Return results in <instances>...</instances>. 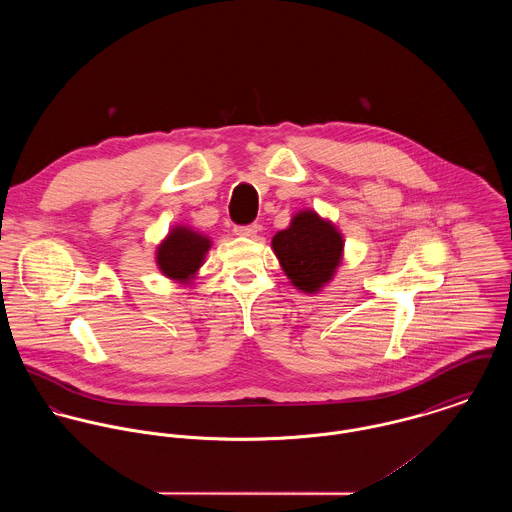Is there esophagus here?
I'll return each instance as SVG.
<instances>
[{
    "label": "esophagus",
    "instance_id": "34e87169",
    "mask_svg": "<svg viewBox=\"0 0 512 512\" xmlns=\"http://www.w3.org/2000/svg\"><path fill=\"white\" fill-rule=\"evenodd\" d=\"M258 230H260V224H256V222L246 224V226H234V234H236V236H246V238L256 236Z\"/></svg>",
    "mask_w": 512,
    "mask_h": 512
}]
</instances>
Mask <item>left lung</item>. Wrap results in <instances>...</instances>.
<instances>
[{
	"label": "left lung",
	"instance_id": "left-lung-1",
	"mask_svg": "<svg viewBox=\"0 0 512 512\" xmlns=\"http://www.w3.org/2000/svg\"><path fill=\"white\" fill-rule=\"evenodd\" d=\"M274 254L297 290L319 293L335 276L345 240L331 220L315 211H299L286 230L272 238Z\"/></svg>",
	"mask_w": 512,
	"mask_h": 512
}]
</instances>
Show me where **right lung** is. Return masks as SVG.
<instances>
[{
  "mask_svg": "<svg viewBox=\"0 0 512 512\" xmlns=\"http://www.w3.org/2000/svg\"><path fill=\"white\" fill-rule=\"evenodd\" d=\"M211 238L191 226H173L155 250V262L161 274L177 284H189L205 262Z\"/></svg>",
  "mask_w": 512,
  "mask_h": 512,
  "instance_id": "right-lung-1",
  "label": "right lung"
}]
</instances>
